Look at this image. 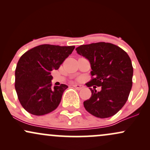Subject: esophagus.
Instances as JSON below:
<instances>
[{"label":"esophagus","instance_id":"1","mask_svg":"<svg viewBox=\"0 0 150 150\" xmlns=\"http://www.w3.org/2000/svg\"><path fill=\"white\" fill-rule=\"evenodd\" d=\"M73 87H75V88H76L77 89H78V90H80V89H82L83 88L84 86L82 85H78V84H75V85H73Z\"/></svg>","mask_w":150,"mask_h":150}]
</instances>
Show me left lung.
Returning <instances> with one entry per match:
<instances>
[{
    "label": "left lung",
    "instance_id": "8db88e82",
    "mask_svg": "<svg viewBox=\"0 0 150 150\" xmlns=\"http://www.w3.org/2000/svg\"><path fill=\"white\" fill-rule=\"evenodd\" d=\"M77 53L88 59L92 80L86 83L92 96L84 101L93 116L106 118L118 113L128 99L132 85L133 68L128 53L111 43H92L78 46ZM94 89L90 88L92 86ZM101 86L100 92L95 89Z\"/></svg>",
    "mask_w": 150,
    "mask_h": 150
}]
</instances>
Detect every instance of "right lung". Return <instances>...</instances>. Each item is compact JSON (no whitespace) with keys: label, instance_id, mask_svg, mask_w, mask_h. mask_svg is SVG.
I'll list each match as a JSON object with an SVG mask.
<instances>
[{"label":"right lung","instance_id":"add662e5","mask_svg":"<svg viewBox=\"0 0 150 150\" xmlns=\"http://www.w3.org/2000/svg\"><path fill=\"white\" fill-rule=\"evenodd\" d=\"M75 46L42 44L20 57L15 69V87L19 101L27 112L43 116L52 112L61 101L68 86L52 87L51 72L58 70Z\"/></svg>","mask_w":150,"mask_h":150}]
</instances>
